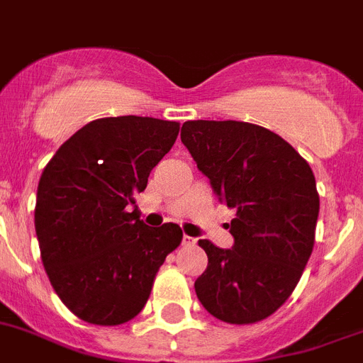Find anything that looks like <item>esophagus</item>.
I'll use <instances>...</instances> for the list:
<instances>
[{"mask_svg": "<svg viewBox=\"0 0 363 363\" xmlns=\"http://www.w3.org/2000/svg\"><path fill=\"white\" fill-rule=\"evenodd\" d=\"M194 242H196V238L189 237V235H184V238H182V244H184V246H191V244Z\"/></svg>", "mask_w": 363, "mask_h": 363, "instance_id": "34e87169", "label": "esophagus"}]
</instances>
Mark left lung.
Instances as JSON below:
<instances>
[{
  "instance_id": "left-lung-1",
  "label": "left lung",
  "mask_w": 363,
  "mask_h": 363,
  "mask_svg": "<svg viewBox=\"0 0 363 363\" xmlns=\"http://www.w3.org/2000/svg\"><path fill=\"white\" fill-rule=\"evenodd\" d=\"M182 143L220 202L237 209L231 250L198 240L209 261L194 283L198 299L225 323L266 320L311 259L320 213L314 172L281 135L242 121H187Z\"/></svg>"
}]
</instances>
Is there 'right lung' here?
<instances>
[{
    "mask_svg": "<svg viewBox=\"0 0 363 363\" xmlns=\"http://www.w3.org/2000/svg\"><path fill=\"white\" fill-rule=\"evenodd\" d=\"M179 123L121 116L88 123L42 172L34 228L43 268L62 303L93 325H121L143 311L178 224L148 228L135 194L172 148Z\"/></svg>",
    "mask_w": 363,
    "mask_h": 363,
    "instance_id": "right-lung-1",
    "label": "right lung"
}]
</instances>
